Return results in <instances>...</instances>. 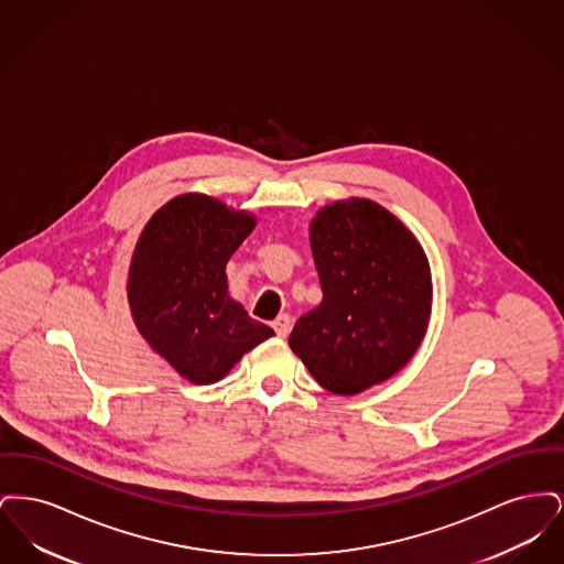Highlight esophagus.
<instances>
[{"label":"esophagus","mask_w":564,"mask_h":564,"mask_svg":"<svg viewBox=\"0 0 564 564\" xmlns=\"http://www.w3.org/2000/svg\"><path fill=\"white\" fill-rule=\"evenodd\" d=\"M272 327H274L276 336L285 338V336L292 332V317H290V315H279V317L272 322Z\"/></svg>","instance_id":"34e87169"}]
</instances>
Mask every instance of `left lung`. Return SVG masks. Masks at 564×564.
Here are the masks:
<instances>
[{
    "mask_svg": "<svg viewBox=\"0 0 564 564\" xmlns=\"http://www.w3.org/2000/svg\"><path fill=\"white\" fill-rule=\"evenodd\" d=\"M323 300L290 347L332 393L352 395L400 372L431 313L425 251L395 215L366 198L323 207L311 224Z\"/></svg>",
    "mask_w": 564,
    "mask_h": 564,
    "instance_id": "1",
    "label": "left lung"
}]
</instances>
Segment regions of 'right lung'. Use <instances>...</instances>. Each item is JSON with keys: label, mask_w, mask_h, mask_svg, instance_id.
<instances>
[{"label": "right lung", "mask_w": 564, "mask_h": 564, "mask_svg": "<svg viewBox=\"0 0 564 564\" xmlns=\"http://www.w3.org/2000/svg\"><path fill=\"white\" fill-rule=\"evenodd\" d=\"M253 224V215L186 194L154 214L134 247L129 270L134 323L189 382H217L274 334L228 295L226 264Z\"/></svg>", "instance_id": "right-lung-1"}]
</instances>
